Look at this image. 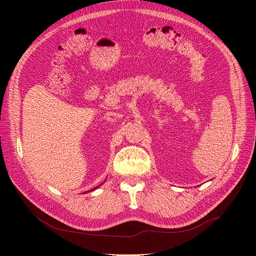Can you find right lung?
Returning <instances> with one entry per match:
<instances>
[{"instance_id":"1","label":"right lung","mask_w":256,"mask_h":256,"mask_svg":"<svg viewBox=\"0 0 256 256\" xmlns=\"http://www.w3.org/2000/svg\"><path fill=\"white\" fill-rule=\"evenodd\" d=\"M95 189H96V188H95Z\"/></svg>"}]
</instances>
